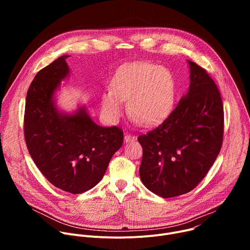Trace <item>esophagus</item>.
<instances>
[{
  "label": "esophagus",
  "mask_w": 250,
  "mask_h": 250,
  "mask_svg": "<svg viewBox=\"0 0 250 250\" xmlns=\"http://www.w3.org/2000/svg\"><path fill=\"white\" fill-rule=\"evenodd\" d=\"M135 136L131 133H125V142H128V141H132V140H135Z\"/></svg>",
  "instance_id": "esophagus-1"
}]
</instances>
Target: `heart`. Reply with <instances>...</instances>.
Segmentation results:
<instances>
[{
	"mask_svg": "<svg viewBox=\"0 0 250 250\" xmlns=\"http://www.w3.org/2000/svg\"><path fill=\"white\" fill-rule=\"evenodd\" d=\"M112 91L102 98V109L109 119L120 117L124 101L127 113L142 125H152L170 113L175 84L169 71L159 65L138 62L121 67L112 80Z\"/></svg>",
	"mask_w": 250,
	"mask_h": 250,
	"instance_id": "obj_1",
	"label": "heart"
}]
</instances>
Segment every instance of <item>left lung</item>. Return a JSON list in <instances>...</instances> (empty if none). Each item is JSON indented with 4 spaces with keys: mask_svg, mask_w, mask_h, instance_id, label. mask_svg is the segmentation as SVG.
Here are the masks:
<instances>
[{
    "mask_svg": "<svg viewBox=\"0 0 250 250\" xmlns=\"http://www.w3.org/2000/svg\"><path fill=\"white\" fill-rule=\"evenodd\" d=\"M190 87L166 120L142 133L139 175L142 183L162 198L189 193L216 161L224 138L221 93L207 71L193 61Z\"/></svg>",
    "mask_w": 250,
    "mask_h": 250,
    "instance_id": "1",
    "label": "left lung"
}]
</instances>
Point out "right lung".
<instances>
[{"label":"right lung","instance_id":"obj_1","mask_svg":"<svg viewBox=\"0 0 250 250\" xmlns=\"http://www.w3.org/2000/svg\"><path fill=\"white\" fill-rule=\"evenodd\" d=\"M63 55L40 70L26 94L23 133L28 152L56 188L81 194L103 178L113 155L123 146L119 126L96 125L81 108L75 115L60 114L52 101L69 73Z\"/></svg>","mask_w":250,"mask_h":250}]
</instances>
